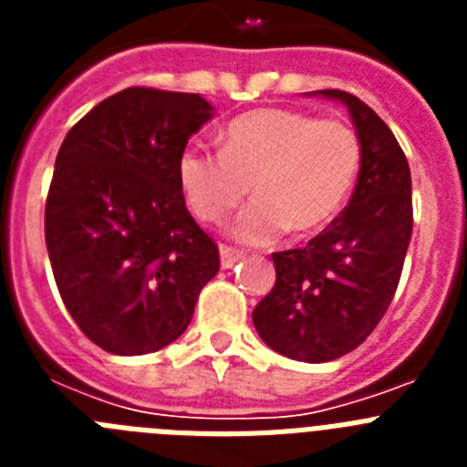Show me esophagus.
Masks as SVG:
<instances>
[{"instance_id": "obj_1", "label": "esophagus", "mask_w": 467, "mask_h": 467, "mask_svg": "<svg viewBox=\"0 0 467 467\" xmlns=\"http://www.w3.org/2000/svg\"><path fill=\"white\" fill-rule=\"evenodd\" d=\"M220 259H222V269H231V266H234L238 259H243V253L241 250H234V247H229V245H222Z\"/></svg>"}]
</instances>
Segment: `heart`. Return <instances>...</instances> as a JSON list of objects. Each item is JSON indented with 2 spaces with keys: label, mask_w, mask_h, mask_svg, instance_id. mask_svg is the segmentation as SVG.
Here are the masks:
<instances>
[{
  "label": "heart",
  "mask_w": 467,
  "mask_h": 467,
  "mask_svg": "<svg viewBox=\"0 0 467 467\" xmlns=\"http://www.w3.org/2000/svg\"><path fill=\"white\" fill-rule=\"evenodd\" d=\"M360 168V140L341 121H317L295 109L245 111L222 130L220 151L187 147L177 180L201 222L220 224L245 201L234 238L264 245L290 229H323L339 213Z\"/></svg>",
  "instance_id": "obj_1"
}]
</instances>
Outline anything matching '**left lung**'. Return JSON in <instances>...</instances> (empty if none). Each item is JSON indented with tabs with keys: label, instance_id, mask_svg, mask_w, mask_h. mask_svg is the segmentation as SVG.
<instances>
[{
	"label": "left lung",
	"instance_id": "1",
	"mask_svg": "<svg viewBox=\"0 0 467 467\" xmlns=\"http://www.w3.org/2000/svg\"><path fill=\"white\" fill-rule=\"evenodd\" d=\"M344 102L360 140V172L344 213L306 247L274 253L275 285L253 311L262 341L301 362L356 350L393 301L410 247L411 172L393 130L346 90H313Z\"/></svg>",
	"mask_w": 467,
	"mask_h": 467
}]
</instances>
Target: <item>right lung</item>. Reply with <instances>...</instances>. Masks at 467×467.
I'll use <instances>...</instances> for the list:
<instances>
[{"mask_svg": "<svg viewBox=\"0 0 467 467\" xmlns=\"http://www.w3.org/2000/svg\"><path fill=\"white\" fill-rule=\"evenodd\" d=\"M213 111L198 93L133 86L60 144L44 214L48 259L69 316L107 353L172 344L220 271L177 180V159Z\"/></svg>", "mask_w": 467, "mask_h": 467, "instance_id": "1", "label": "right lung"}]
</instances>
